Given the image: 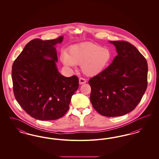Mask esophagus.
Listing matches in <instances>:
<instances>
[{
	"label": "esophagus",
	"mask_w": 159,
	"mask_h": 159,
	"mask_svg": "<svg viewBox=\"0 0 159 159\" xmlns=\"http://www.w3.org/2000/svg\"><path fill=\"white\" fill-rule=\"evenodd\" d=\"M86 82V80L85 79H84V78H80L79 79V83L80 84H84V83H85Z\"/></svg>",
	"instance_id": "34e87169"
}]
</instances>
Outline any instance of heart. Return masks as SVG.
I'll use <instances>...</instances> for the list:
<instances>
[{
    "instance_id": "b5f03b06",
    "label": "heart",
    "mask_w": 159,
    "mask_h": 159,
    "mask_svg": "<svg viewBox=\"0 0 159 159\" xmlns=\"http://www.w3.org/2000/svg\"><path fill=\"white\" fill-rule=\"evenodd\" d=\"M111 58L110 51L92 43H83L72 46L69 54L63 52L61 60L65 65L75 67L81 65L83 73L94 76L101 73L107 67Z\"/></svg>"
}]
</instances>
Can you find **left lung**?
<instances>
[{
  "instance_id": "8db88e82",
  "label": "left lung",
  "mask_w": 159,
  "mask_h": 159,
  "mask_svg": "<svg viewBox=\"0 0 159 159\" xmlns=\"http://www.w3.org/2000/svg\"><path fill=\"white\" fill-rule=\"evenodd\" d=\"M118 55L101 73L91 78V103L106 117L121 116L134 110L147 87L148 64L134 46L126 41H109Z\"/></svg>"
}]
</instances>
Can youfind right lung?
I'll list each match as a JSON object with an SVG mask.
<instances>
[{
	"label": "right lung",
	"mask_w": 159,
	"mask_h": 159,
	"mask_svg": "<svg viewBox=\"0 0 159 159\" xmlns=\"http://www.w3.org/2000/svg\"><path fill=\"white\" fill-rule=\"evenodd\" d=\"M62 40L63 36L31 40L12 67L15 99L27 113L38 120H54L64 116L79 88L77 76H62L57 67L55 46Z\"/></svg>",
	"instance_id": "right-lung-1"
}]
</instances>
